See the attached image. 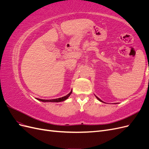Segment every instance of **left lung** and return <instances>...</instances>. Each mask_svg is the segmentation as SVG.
Masks as SVG:
<instances>
[{"label":"left lung","instance_id":"obj_1","mask_svg":"<svg viewBox=\"0 0 149 149\" xmlns=\"http://www.w3.org/2000/svg\"><path fill=\"white\" fill-rule=\"evenodd\" d=\"M94 95H95V94H94ZM95 96H96V98L97 99V100H99V101H100V102H103V101H102L101 100H100V98H99L98 97H97V96H96V95H95Z\"/></svg>","mask_w":149,"mask_h":149}]
</instances>
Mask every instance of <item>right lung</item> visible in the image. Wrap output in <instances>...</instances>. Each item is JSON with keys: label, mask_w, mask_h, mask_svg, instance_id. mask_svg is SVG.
I'll list each match as a JSON object with an SVG mask.
<instances>
[{"label": "right lung", "mask_w": 149, "mask_h": 149, "mask_svg": "<svg viewBox=\"0 0 149 149\" xmlns=\"http://www.w3.org/2000/svg\"><path fill=\"white\" fill-rule=\"evenodd\" d=\"M72 93V90L70 91V93L69 94H68L67 95L63 96V97H61L60 98H57V99H53V100H41V99H37V100L40 101H42L44 102H62V101H64L65 100H66L69 97V96L71 95V94Z\"/></svg>", "instance_id": "add662e5"}]
</instances>
